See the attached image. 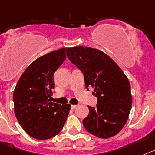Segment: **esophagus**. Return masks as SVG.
Returning a JSON list of instances; mask_svg holds the SVG:
<instances>
[{"label":"esophagus","mask_w":155,"mask_h":155,"mask_svg":"<svg viewBox=\"0 0 155 155\" xmlns=\"http://www.w3.org/2000/svg\"><path fill=\"white\" fill-rule=\"evenodd\" d=\"M78 107V105H71V108H73V109H75V108H76Z\"/></svg>","instance_id":"obj_1"}]
</instances>
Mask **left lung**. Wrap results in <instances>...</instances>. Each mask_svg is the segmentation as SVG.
Instances as JSON below:
<instances>
[{
	"label": "left lung",
	"instance_id": "left-lung-1",
	"mask_svg": "<svg viewBox=\"0 0 155 155\" xmlns=\"http://www.w3.org/2000/svg\"><path fill=\"white\" fill-rule=\"evenodd\" d=\"M67 57L84 75L87 89L94 88L96 107L82 120L90 134L101 138L115 136L125 126L131 108L132 97L128 78L121 68L102 51L91 47L66 48Z\"/></svg>",
	"mask_w": 155,
	"mask_h": 155
}]
</instances>
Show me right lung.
I'll list each match as a JSON object with an SVG mask.
<instances>
[{"mask_svg":"<svg viewBox=\"0 0 155 155\" xmlns=\"http://www.w3.org/2000/svg\"><path fill=\"white\" fill-rule=\"evenodd\" d=\"M66 58V48L34 60L19 79L14 91V113L19 124L33 138L47 140L60 133L71 105L50 100L53 74Z\"/></svg>","mask_w":155,"mask_h":155,"instance_id":"add662e5","label":"right lung"}]
</instances>
